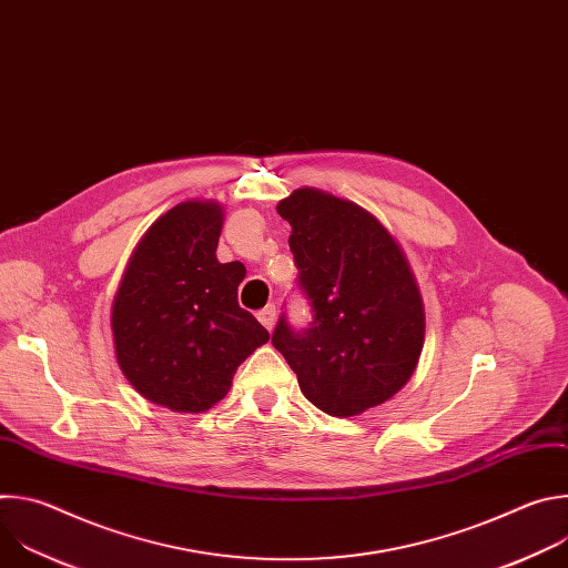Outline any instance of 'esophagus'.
I'll return each mask as SVG.
<instances>
[{
  "label": "esophagus",
  "instance_id": "esophagus-1",
  "mask_svg": "<svg viewBox=\"0 0 568 568\" xmlns=\"http://www.w3.org/2000/svg\"><path fill=\"white\" fill-rule=\"evenodd\" d=\"M258 321L263 323V326H265L267 331H272V328H274V323H276V307H274V305L263 307V310L258 312Z\"/></svg>",
  "mask_w": 568,
  "mask_h": 568
}]
</instances>
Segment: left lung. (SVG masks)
<instances>
[{
    "mask_svg": "<svg viewBox=\"0 0 568 568\" xmlns=\"http://www.w3.org/2000/svg\"><path fill=\"white\" fill-rule=\"evenodd\" d=\"M276 211L292 226L312 321L296 331L283 314L274 348L328 416L377 407L412 379L425 344L423 296L407 258L368 211L331 193L296 189Z\"/></svg>",
    "mask_w": 568,
    "mask_h": 568,
    "instance_id": "1",
    "label": "left lung"
}]
</instances>
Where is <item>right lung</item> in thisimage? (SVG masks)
Returning <instances> with one entry per match:
<instances>
[{
    "mask_svg": "<svg viewBox=\"0 0 568 568\" xmlns=\"http://www.w3.org/2000/svg\"><path fill=\"white\" fill-rule=\"evenodd\" d=\"M217 202H182L136 245L112 305L116 362L150 402L200 414L220 402L237 366L270 333L237 305L242 263L215 258Z\"/></svg>",
    "mask_w": 568,
    "mask_h": 568,
    "instance_id": "right-lung-1",
    "label": "right lung"
}]
</instances>
